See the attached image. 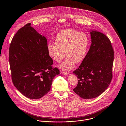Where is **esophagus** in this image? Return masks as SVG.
Listing matches in <instances>:
<instances>
[{
  "label": "esophagus",
  "mask_w": 126,
  "mask_h": 126,
  "mask_svg": "<svg viewBox=\"0 0 126 126\" xmlns=\"http://www.w3.org/2000/svg\"><path fill=\"white\" fill-rule=\"evenodd\" d=\"M61 73H62V74L63 75H65V76H67V75H68L69 74L68 73H67V72H61Z\"/></svg>",
  "instance_id": "esophagus-1"
}]
</instances>
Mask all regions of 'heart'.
Returning a JSON list of instances; mask_svg holds the SVG:
<instances>
[{"label":"heart","instance_id":"heart-1","mask_svg":"<svg viewBox=\"0 0 126 126\" xmlns=\"http://www.w3.org/2000/svg\"><path fill=\"white\" fill-rule=\"evenodd\" d=\"M89 43V38L85 33L70 29L63 30L57 35L55 43L48 44V53L58 62L66 55L67 57L59 66L62 70L69 71L74 67L76 63L79 64L84 60Z\"/></svg>","mask_w":126,"mask_h":126}]
</instances>
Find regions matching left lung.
I'll return each instance as SVG.
<instances>
[{
  "mask_svg": "<svg viewBox=\"0 0 126 126\" xmlns=\"http://www.w3.org/2000/svg\"><path fill=\"white\" fill-rule=\"evenodd\" d=\"M91 45L84 59L73 73L78 84L73 91L85 99L94 98L108 88L112 78L114 51L107 36L91 30Z\"/></svg>",
  "mask_w": 126,
  "mask_h": 126,
  "instance_id": "obj_1",
  "label": "left lung"
}]
</instances>
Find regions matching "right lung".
Instances as JSON below:
<instances>
[{
    "label": "right lung",
    "instance_id": "add662e5",
    "mask_svg": "<svg viewBox=\"0 0 126 126\" xmlns=\"http://www.w3.org/2000/svg\"><path fill=\"white\" fill-rule=\"evenodd\" d=\"M47 40L31 24L18 30L9 48V60L12 81L24 96L38 99L50 90L53 79L60 70L52 68L53 61L47 49Z\"/></svg>",
    "mask_w": 126,
    "mask_h": 126
}]
</instances>
